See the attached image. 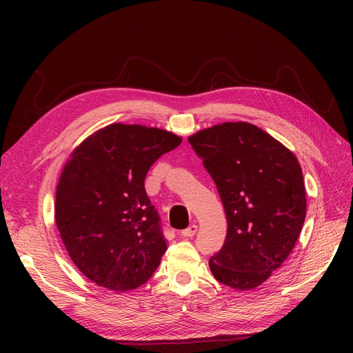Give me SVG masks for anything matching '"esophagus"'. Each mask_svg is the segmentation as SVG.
<instances>
[{"instance_id":"obj_1","label":"esophagus","mask_w":353,"mask_h":353,"mask_svg":"<svg viewBox=\"0 0 353 353\" xmlns=\"http://www.w3.org/2000/svg\"><path fill=\"white\" fill-rule=\"evenodd\" d=\"M196 232H197V225H196V223H191L190 227H187L185 230L181 231V236H184V237H193Z\"/></svg>"}]
</instances>
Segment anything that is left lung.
<instances>
[{
  "label": "left lung",
  "instance_id": "obj_1",
  "mask_svg": "<svg viewBox=\"0 0 353 353\" xmlns=\"http://www.w3.org/2000/svg\"><path fill=\"white\" fill-rule=\"evenodd\" d=\"M215 181L228 230L209 261L215 279L250 290L293 250L306 216V191L294 154L261 128L227 122L188 138Z\"/></svg>",
  "mask_w": 353,
  "mask_h": 353
}]
</instances>
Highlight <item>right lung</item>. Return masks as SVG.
Instances as JSON below:
<instances>
[{
	"label": "right lung",
	"mask_w": 353,
	"mask_h": 353,
	"mask_svg": "<svg viewBox=\"0 0 353 353\" xmlns=\"http://www.w3.org/2000/svg\"><path fill=\"white\" fill-rule=\"evenodd\" d=\"M181 141L157 128L113 123L87 138L63 169L56 223L72 261L95 284L134 290L157 270L166 239L144 179Z\"/></svg>",
	"instance_id": "obj_1"
}]
</instances>
